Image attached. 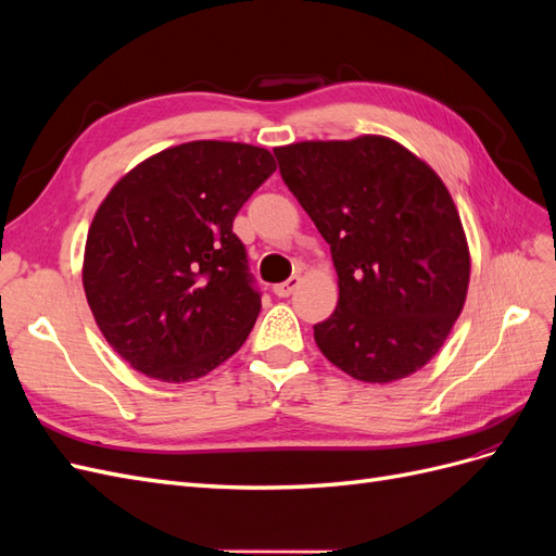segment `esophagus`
Listing matches in <instances>:
<instances>
[{
    "instance_id": "34e87169",
    "label": "esophagus",
    "mask_w": 556,
    "mask_h": 556,
    "mask_svg": "<svg viewBox=\"0 0 556 556\" xmlns=\"http://www.w3.org/2000/svg\"><path fill=\"white\" fill-rule=\"evenodd\" d=\"M299 285H301V278H299V276H292L290 280L274 285V294H276V296H290V294L299 288Z\"/></svg>"
}]
</instances>
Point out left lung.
Returning <instances> with one entry per match:
<instances>
[{"instance_id": "obj_1", "label": "left lung", "mask_w": 556, "mask_h": 556, "mask_svg": "<svg viewBox=\"0 0 556 556\" xmlns=\"http://www.w3.org/2000/svg\"><path fill=\"white\" fill-rule=\"evenodd\" d=\"M280 176L329 243L339 306L319 352L362 382L408 378L464 311L470 252L441 176L380 134L274 150Z\"/></svg>"}]
</instances>
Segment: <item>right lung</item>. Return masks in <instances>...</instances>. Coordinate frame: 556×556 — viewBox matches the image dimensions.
I'll list each match as a JSON object with an SVG mask.
<instances>
[{"mask_svg": "<svg viewBox=\"0 0 556 556\" xmlns=\"http://www.w3.org/2000/svg\"><path fill=\"white\" fill-rule=\"evenodd\" d=\"M276 172L266 148L190 141L150 155L99 204L83 290L131 368L190 382L237 352L262 308L233 217Z\"/></svg>", "mask_w": 556, "mask_h": 556, "instance_id": "right-lung-1", "label": "right lung"}]
</instances>
